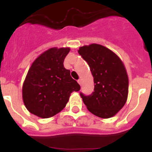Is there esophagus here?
<instances>
[{
  "instance_id": "1",
  "label": "esophagus",
  "mask_w": 152,
  "mask_h": 152,
  "mask_svg": "<svg viewBox=\"0 0 152 152\" xmlns=\"http://www.w3.org/2000/svg\"><path fill=\"white\" fill-rule=\"evenodd\" d=\"M77 82H78V84H80V85H81V84H82V80H81V79H79V80H77Z\"/></svg>"
}]
</instances>
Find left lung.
<instances>
[{"label": "left lung", "instance_id": "obj_1", "mask_svg": "<svg viewBox=\"0 0 152 152\" xmlns=\"http://www.w3.org/2000/svg\"><path fill=\"white\" fill-rule=\"evenodd\" d=\"M78 53L88 62L94 82L91 95L80 94L83 102L95 116L113 117L128 97L129 78L124 64L116 53L99 44L80 47Z\"/></svg>", "mask_w": 152, "mask_h": 152}]
</instances>
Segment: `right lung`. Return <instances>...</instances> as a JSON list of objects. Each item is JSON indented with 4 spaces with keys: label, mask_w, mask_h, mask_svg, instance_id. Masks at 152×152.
I'll list each match as a JSON object with an SVG mask.
<instances>
[{
    "label": "right lung",
    "mask_w": 152,
    "mask_h": 152,
    "mask_svg": "<svg viewBox=\"0 0 152 152\" xmlns=\"http://www.w3.org/2000/svg\"><path fill=\"white\" fill-rule=\"evenodd\" d=\"M70 48H51L42 53L29 68L23 84L24 105L40 118H49L65 107L73 91L80 85L64 68Z\"/></svg>",
    "instance_id": "right-lung-1"
}]
</instances>
